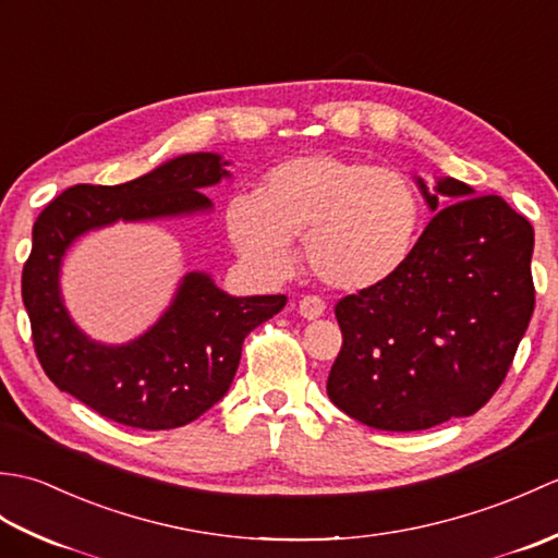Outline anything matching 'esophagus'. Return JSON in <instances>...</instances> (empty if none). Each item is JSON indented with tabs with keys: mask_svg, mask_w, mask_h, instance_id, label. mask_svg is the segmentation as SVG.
<instances>
[{
	"mask_svg": "<svg viewBox=\"0 0 558 558\" xmlns=\"http://www.w3.org/2000/svg\"><path fill=\"white\" fill-rule=\"evenodd\" d=\"M324 312H326L324 300L314 298V294H310V298H302V300H300V314L306 318V322H314V318H322Z\"/></svg>",
	"mask_w": 558,
	"mask_h": 558,
	"instance_id": "34e87169",
	"label": "esophagus"
}]
</instances>
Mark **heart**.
Instances as JSON below:
<instances>
[{
  "label": "heart",
  "instance_id": "1",
  "mask_svg": "<svg viewBox=\"0 0 558 558\" xmlns=\"http://www.w3.org/2000/svg\"><path fill=\"white\" fill-rule=\"evenodd\" d=\"M422 204L396 170L312 153L272 168L256 196H234L228 232L244 264L278 280L304 236L314 276L340 292H364L400 272L417 242Z\"/></svg>",
  "mask_w": 558,
  "mask_h": 558
}]
</instances>
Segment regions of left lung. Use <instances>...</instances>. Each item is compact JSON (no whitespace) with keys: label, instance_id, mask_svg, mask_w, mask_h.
I'll use <instances>...</instances> for the list:
<instances>
[{"label":"left lung","instance_id":"left-lung-1","mask_svg":"<svg viewBox=\"0 0 558 558\" xmlns=\"http://www.w3.org/2000/svg\"><path fill=\"white\" fill-rule=\"evenodd\" d=\"M434 218L384 286L336 304L342 348L328 398L384 432L470 417L506 378L535 310V230L456 177L426 186Z\"/></svg>","mask_w":558,"mask_h":558}]
</instances>
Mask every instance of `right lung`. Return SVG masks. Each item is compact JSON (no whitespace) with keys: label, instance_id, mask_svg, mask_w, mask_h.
I'll list each match as a JSON object with an SVG mask.
<instances>
[{"label":"right lung","instance_id":"right-lung-1","mask_svg":"<svg viewBox=\"0 0 558 558\" xmlns=\"http://www.w3.org/2000/svg\"><path fill=\"white\" fill-rule=\"evenodd\" d=\"M220 153H184L114 186L76 184L33 225L21 294L33 345L50 381L100 417L134 429H174L225 398L252 330L286 306V294L234 298L206 270H186L146 333L110 345L76 326L62 298V264L78 236L114 222H150L210 213L201 192L230 180Z\"/></svg>","mask_w":558,"mask_h":558}]
</instances>
